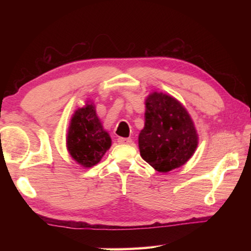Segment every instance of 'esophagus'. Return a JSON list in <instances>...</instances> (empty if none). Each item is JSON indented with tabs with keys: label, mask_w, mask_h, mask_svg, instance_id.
<instances>
[{
	"label": "esophagus",
	"mask_w": 251,
	"mask_h": 251,
	"mask_svg": "<svg viewBox=\"0 0 251 251\" xmlns=\"http://www.w3.org/2000/svg\"><path fill=\"white\" fill-rule=\"evenodd\" d=\"M117 142L120 144H131V138H124V137H120L117 139Z\"/></svg>",
	"instance_id": "1"
}]
</instances>
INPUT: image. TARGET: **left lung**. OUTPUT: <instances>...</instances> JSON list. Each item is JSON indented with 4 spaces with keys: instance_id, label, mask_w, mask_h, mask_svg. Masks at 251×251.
Instances as JSON below:
<instances>
[{
    "instance_id": "1",
    "label": "left lung",
    "mask_w": 251,
    "mask_h": 251,
    "mask_svg": "<svg viewBox=\"0 0 251 251\" xmlns=\"http://www.w3.org/2000/svg\"><path fill=\"white\" fill-rule=\"evenodd\" d=\"M145 105V126L138 136L142 158L159 173L182 166L198 145L192 117L176 99L163 93H151Z\"/></svg>"
}]
</instances>
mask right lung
I'll list each match as a JSON object with an SVG mask.
<instances>
[{
  "label": "right lung",
  "instance_id": "add662e5",
  "mask_svg": "<svg viewBox=\"0 0 251 251\" xmlns=\"http://www.w3.org/2000/svg\"><path fill=\"white\" fill-rule=\"evenodd\" d=\"M110 145L112 139L96 115L95 105L88 100L72 116L66 137L67 151L76 163L88 168L100 163Z\"/></svg>",
  "mask_w": 251,
  "mask_h": 251
}]
</instances>
